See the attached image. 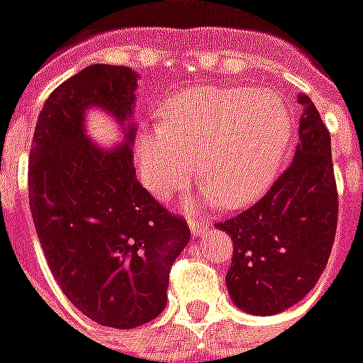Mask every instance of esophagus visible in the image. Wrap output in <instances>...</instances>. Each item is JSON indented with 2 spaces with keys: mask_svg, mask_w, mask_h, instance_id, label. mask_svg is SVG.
I'll use <instances>...</instances> for the list:
<instances>
[{
  "mask_svg": "<svg viewBox=\"0 0 363 363\" xmlns=\"http://www.w3.org/2000/svg\"><path fill=\"white\" fill-rule=\"evenodd\" d=\"M189 230L196 238H201L203 233L210 230V223L206 220H196V218H189Z\"/></svg>",
  "mask_w": 363,
  "mask_h": 363,
  "instance_id": "34e87169",
  "label": "esophagus"
}]
</instances>
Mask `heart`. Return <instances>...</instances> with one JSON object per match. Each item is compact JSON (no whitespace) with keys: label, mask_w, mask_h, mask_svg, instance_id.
Listing matches in <instances>:
<instances>
[{"label":"heart","mask_w":363,"mask_h":363,"mask_svg":"<svg viewBox=\"0 0 363 363\" xmlns=\"http://www.w3.org/2000/svg\"><path fill=\"white\" fill-rule=\"evenodd\" d=\"M289 135L291 116L276 94L199 85L165 101L160 125L145 128L135 150L143 184L155 196L184 186L196 155L213 201L238 206L276 174Z\"/></svg>","instance_id":"heart-1"}]
</instances>
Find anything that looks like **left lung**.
<instances>
[{
	"mask_svg": "<svg viewBox=\"0 0 363 363\" xmlns=\"http://www.w3.org/2000/svg\"><path fill=\"white\" fill-rule=\"evenodd\" d=\"M303 106L296 157L262 198L218 223L232 238L225 274L233 303L254 315L288 310L315 286L337 228L330 131L310 97Z\"/></svg>",
	"mask_w": 363,
	"mask_h": 363,
	"instance_id": "1",
	"label": "left lung"
}]
</instances>
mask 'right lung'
I'll use <instances>...</instances> for the list:
<instances>
[{
	"mask_svg": "<svg viewBox=\"0 0 363 363\" xmlns=\"http://www.w3.org/2000/svg\"><path fill=\"white\" fill-rule=\"evenodd\" d=\"M138 74L96 63L51 91L29 152V208L51 274L89 320L130 330L167 303L169 269L189 225L138 182L133 109ZM106 108L126 142L99 150L83 131L84 109Z\"/></svg>",
	"mask_w": 363,
	"mask_h": 363,
	"instance_id": "obj_1",
	"label": "right lung"
}]
</instances>
